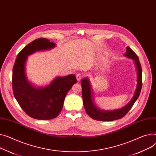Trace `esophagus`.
I'll list each match as a JSON object with an SVG mask.
<instances>
[{
	"mask_svg": "<svg viewBox=\"0 0 156 156\" xmlns=\"http://www.w3.org/2000/svg\"><path fill=\"white\" fill-rule=\"evenodd\" d=\"M76 79H77V80L79 81H80V80L82 79L83 75H82V74H81V73H78V74L76 75Z\"/></svg>",
	"mask_w": 156,
	"mask_h": 156,
	"instance_id": "obj_1",
	"label": "esophagus"
}]
</instances>
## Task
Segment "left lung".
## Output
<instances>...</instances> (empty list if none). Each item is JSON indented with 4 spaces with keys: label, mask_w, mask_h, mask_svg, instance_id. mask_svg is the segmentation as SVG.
Instances as JSON below:
<instances>
[{
    "label": "left lung",
    "mask_w": 156,
    "mask_h": 156,
    "mask_svg": "<svg viewBox=\"0 0 156 156\" xmlns=\"http://www.w3.org/2000/svg\"><path fill=\"white\" fill-rule=\"evenodd\" d=\"M126 57L132 59L134 61L137 69V85L133 96L130 101L124 107L115 110H105L100 109L95 104L93 97V91L88 77L82 79L81 85L82 87V97L85 111L93 119L100 121H113L120 119L125 116L131 109L134 103L139 97L142 85V68L137 55L129 47L126 48V53L123 54Z\"/></svg>",
    "instance_id": "obj_1"
}]
</instances>
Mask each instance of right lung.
I'll return each instance as SVG.
<instances>
[{"label":"right lung","mask_w":156,"mask_h":156,"mask_svg":"<svg viewBox=\"0 0 156 156\" xmlns=\"http://www.w3.org/2000/svg\"><path fill=\"white\" fill-rule=\"evenodd\" d=\"M56 44L45 38L34 40L18 54L12 70V90L18 103L26 114L37 120L56 117L63 106L68 91L76 83L75 75L56 76L44 87L35 86L26 75L28 56L55 48Z\"/></svg>","instance_id":"obj_1"}]
</instances>
